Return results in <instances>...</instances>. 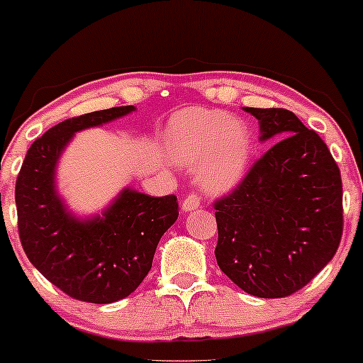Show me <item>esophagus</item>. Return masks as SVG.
Masks as SVG:
<instances>
[{
	"label": "esophagus",
	"mask_w": 363,
	"mask_h": 363,
	"mask_svg": "<svg viewBox=\"0 0 363 363\" xmlns=\"http://www.w3.org/2000/svg\"><path fill=\"white\" fill-rule=\"evenodd\" d=\"M199 205H201V198H199L198 194L196 193H189L184 198V201H182V205H181V208H182V211H193V210H196V208H199Z\"/></svg>",
	"instance_id": "34e87169"
}]
</instances>
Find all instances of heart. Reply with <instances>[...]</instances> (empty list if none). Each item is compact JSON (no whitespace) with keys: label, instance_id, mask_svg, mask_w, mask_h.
<instances>
[{"label":"heart","instance_id":"b5f03b06","mask_svg":"<svg viewBox=\"0 0 363 363\" xmlns=\"http://www.w3.org/2000/svg\"><path fill=\"white\" fill-rule=\"evenodd\" d=\"M164 143L176 164L201 165L199 176L208 191L235 186L251 153V136L242 121L199 107L177 112L170 119Z\"/></svg>","mask_w":363,"mask_h":363}]
</instances>
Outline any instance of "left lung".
Wrapping results in <instances>:
<instances>
[{"label": "left lung", "mask_w": 363, "mask_h": 363, "mask_svg": "<svg viewBox=\"0 0 363 363\" xmlns=\"http://www.w3.org/2000/svg\"><path fill=\"white\" fill-rule=\"evenodd\" d=\"M274 141L230 194L215 201L220 269L254 297H289L333 259L343 186L326 143L286 109L244 107Z\"/></svg>", "instance_id": "8db88e82"}]
</instances>
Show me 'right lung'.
Masks as SVG:
<instances>
[{"instance_id":"1","label":"right lung","mask_w":363,"mask_h":363,"mask_svg":"<svg viewBox=\"0 0 363 363\" xmlns=\"http://www.w3.org/2000/svg\"><path fill=\"white\" fill-rule=\"evenodd\" d=\"M133 111V106L112 107L56 124L32 143L16 177L18 235L28 261L82 302L111 303L138 289L158 240L179 216L174 194L155 198L126 187L102 215L78 218L57 193V162L74 133Z\"/></svg>"}]
</instances>
